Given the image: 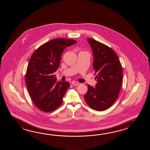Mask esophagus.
<instances>
[{"instance_id": "obj_1", "label": "esophagus", "mask_w": 150, "mask_h": 150, "mask_svg": "<svg viewBox=\"0 0 150 150\" xmlns=\"http://www.w3.org/2000/svg\"><path fill=\"white\" fill-rule=\"evenodd\" d=\"M72 85H74V86H76L79 85V83H78V82H76V81H74L72 82Z\"/></svg>"}]
</instances>
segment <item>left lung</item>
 <instances>
[{"label":"left lung","instance_id":"left-lung-1","mask_svg":"<svg viewBox=\"0 0 150 150\" xmlns=\"http://www.w3.org/2000/svg\"><path fill=\"white\" fill-rule=\"evenodd\" d=\"M87 40L92 50L93 67L97 83L95 88L88 85L84 98L91 108L103 111L110 107L118 98L123 79L121 64L111 48L93 39Z\"/></svg>","mask_w":150,"mask_h":150}]
</instances>
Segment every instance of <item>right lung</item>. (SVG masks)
Listing matches in <instances>:
<instances>
[{
	"instance_id": "1",
	"label": "right lung",
	"mask_w": 150,
	"mask_h": 150,
	"mask_svg": "<svg viewBox=\"0 0 150 150\" xmlns=\"http://www.w3.org/2000/svg\"><path fill=\"white\" fill-rule=\"evenodd\" d=\"M76 42L66 38L52 40L37 49L30 58L25 83L33 102L41 110L52 112L62 103L70 83L57 81L53 74L59 67L64 49Z\"/></svg>"
}]
</instances>
